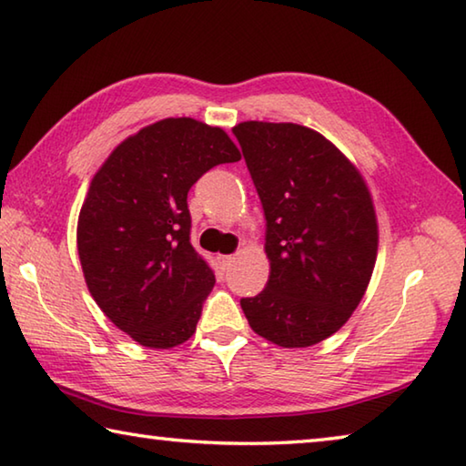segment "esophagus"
I'll return each mask as SVG.
<instances>
[{"instance_id":"1","label":"esophagus","mask_w":466,"mask_h":466,"mask_svg":"<svg viewBox=\"0 0 466 466\" xmlns=\"http://www.w3.org/2000/svg\"><path fill=\"white\" fill-rule=\"evenodd\" d=\"M233 259H235L233 256H220V258H218V264H220V268H223V270H227V268L231 266Z\"/></svg>"}]
</instances>
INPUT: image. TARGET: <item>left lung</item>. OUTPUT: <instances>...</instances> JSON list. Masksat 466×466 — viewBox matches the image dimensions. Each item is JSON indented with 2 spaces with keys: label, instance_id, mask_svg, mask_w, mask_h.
I'll list each match as a JSON object with an SVG mask.
<instances>
[{
  "label": "left lung",
  "instance_id": "obj_1",
  "mask_svg": "<svg viewBox=\"0 0 466 466\" xmlns=\"http://www.w3.org/2000/svg\"><path fill=\"white\" fill-rule=\"evenodd\" d=\"M266 217L270 279L241 309L282 348L319 344L360 303L377 262L379 227L364 179L336 145L292 122L233 128Z\"/></svg>",
  "mask_w": 466,
  "mask_h": 466
}]
</instances>
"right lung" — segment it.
<instances>
[{
	"label": "right lung",
	"instance_id": "add662e5",
	"mask_svg": "<svg viewBox=\"0 0 466 466\" xmlns=\"http://www.w3.org/2000/svg\"><path fill=\"white\" fill-rule=\"evenodd\" d=\"M241 153L223 128L166 118L122 141L89 186L77 251L104 315L145 348L167 350L196 331L215 272L190 243L187 192Z\"/></svg>",
	"mask_w": 466,
	"mask_h": 466
}]
</instances>
